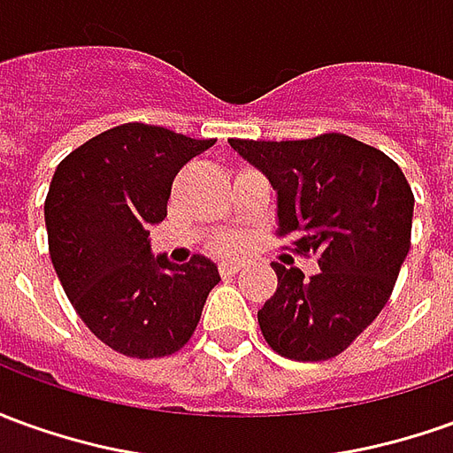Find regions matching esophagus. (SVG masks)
<instances>
[{
	"label": "esophagus",
	"instance_id": "34e87169",
	"mask_svg": "<svg viewBox=\"0 0 453 453\" xmlns=\"http://www.w3.org/2000/svg\"><path fill=\"white\" fill-rule=\"evenodd\" d=\"M219 273L226 279V276H234V273H239V264H234V261H226V264H221Z\"/></svg>",
	"mask_w": 453,
	"mask_h": 453
}]
</instances>
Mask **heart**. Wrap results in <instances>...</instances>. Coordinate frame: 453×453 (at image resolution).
<instances>
[{
    "label": "heart",
    "mask_w": 453,
    "mask_h": 453,
    "mask_svg": "<svg viewBox=\"0 0 453 453\" xmlns=\"http://www.w3.org/2000/svg\"><path fill=\"white\" fill-rule=\"evenodd\" d=\"M221 251L224 254H236V251H242V242H226V244L221 246Z\"/></svg>",
    "instance_id": "heart-1"
}]
</instances>
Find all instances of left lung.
<instances>
[{
	"label": "left lung",
	"instance_id": "obj_1",
	"mask_svg": "<svg viewBox=\"0 0 453 453\" xmlns=\"http://www.w3.org/2000/svg\"><path fill=\"white\" fill-rule=\"evenodd\" d=\"M232 145L279 192V236L296 234L320 273L271 264L279 288L258 311L268 348L298 363L348 350L392 296L411 244L414 195L382 150L342 133Z\"/></svg>",
	"mask_w": 453,
	"mask_h": 453
}]
</instances>
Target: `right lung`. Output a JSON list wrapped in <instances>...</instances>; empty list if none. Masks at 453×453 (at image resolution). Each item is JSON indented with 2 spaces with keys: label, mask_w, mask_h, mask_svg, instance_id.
Listing matches in <instances>:
<instances>
[{
  "label": "right lung",
  "mask_w": 453,
  "mask_h": 453,
  "mask_svg": "<svg viewBox=\"0 0 453 453\" xmlns=\"http://www.w3.org/2000/svg\"><path fill=\"white\" fill-rule=\"evenodd\" d=\"M217 140L126 123L90 137L56 167L43 202L49 254L68 301L96 338L152 360L182 350L219 283L204 257H150L177 173Z\"/></svg>",
  "instance_id": "1"
}]
</instances>
